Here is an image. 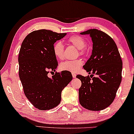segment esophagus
Listing matches in <instances>:
<instances>
[{
	"instance_id": "obj_1",
	"label": "esophagus",
	"mask_w": 134,
	"mask_h": 134,
	"mask_svg": "<svg viewBox=\"0 0 134 134\" xmlns=\"http://www.w3.org/2000/svg\"><path fill=\"white\" fill-rule=\"evenodd\" d=\"M72 76L73 78L76 77V74H75V73H72Z\"/></svg>"
}]
</instances>
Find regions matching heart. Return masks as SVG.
Here are the masks:
<instances>
[{
    "label": "heart",
    "mask_w": 134,
    "mask_h": 134,
    "mask_svg": "<svg viewBox=\"0 0 134 134\" xmlns=\"http://www.w3.org/2000/svg\"><path fill=\"white\" fill-rule=\"evenodd\" d=\"M68 42L74 46L78 49L79 54L80 55H83L87 53V49L85 48L86 41L83 38L80 36L74 35L69 37ZM53 52L55 57L58 60L63 58L64 46L62 41H58L54 43L53 46ZM82 61L80 59L74 60H67L60 63V69L62 71H69L71 72H77L81 68Z\"/></svg>",
    "instance_id": "heart-1"
}]
</instances>
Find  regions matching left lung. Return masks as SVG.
I'll return each mask as SVG.
<instances>
[{"instance_id": "8db88e82", "label": "left lung", "mask_w": 134, "mask_h": 134, "mask_svg": "<svg viewBox=\"0 0 134 134\" xmlns=\"http://www.w3.org/2000/svg\"><path fill=\"white\" fill-rule=\"evenodd\" d=\"M80 34L90 35L93 44L90 58L83 66L92 74L76 76L82 82L79 102L90 110H102L115 99L122 79V62L116 43L105 32L93 29Z\"/></svg>"}]
</instances>
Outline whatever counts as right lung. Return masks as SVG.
I'll return each instance as SVG.
<instances>
[{"label": "right lung", "instance_id": "1", "mask_svg": "<svg viewBox=\"0 0 134 134\" xmlns=\"http://www.w3.org/2000/svg\"><path fill=\"white\" fill-rule=\"evenodd\" d=\"M66 34L41 29L26 36L20 48L19 76L27 98L41 110L55 107L61 101L62 91L72 79L69 71L57 72L51 78L47 76L55 72L58 62L53 52L54 43Z\"/></svg>", "mask_w": 134, "mask_h": 134}]
</instances>
